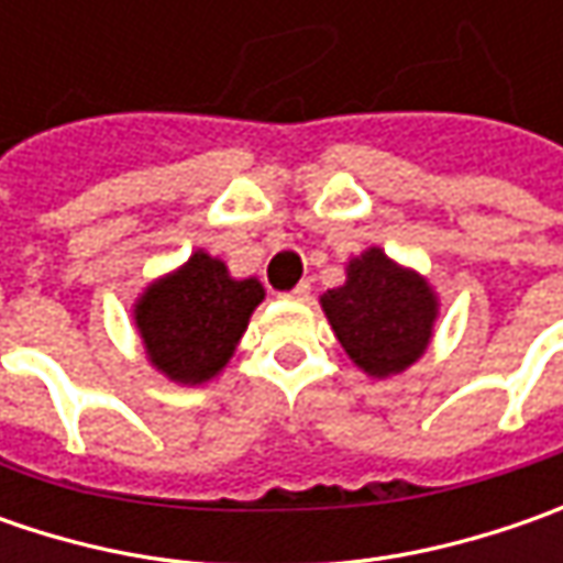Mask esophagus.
<instances>
[{
  "label": "esophagus",
  "instance_id": "34e87169",
  "mask_svg": "<svg viewBox=\"0 0 563 563\" xmlns=\"http://www.w3.org/2000/svg\"><path fill=\"white\" fill-rule=\"evenodd\" d=\"M294 300H310V282H300V285H294V291L288 294Z\"/></svg>",
  "mask_w": 563,
  "mask_h": 563
}]
</instances>
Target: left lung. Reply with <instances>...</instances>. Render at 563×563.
<instances>
[{"label": "left lung", "mask_w": 563, "mask_h": 563, "mask_svg": "<svg viewBox=\"0 0 563 563\" xmlns=\"http://www.w3.org/2000/svg\"><path fill=\"white\" fill-rule=\"evenodd\" d=\"M319 303L344 354L373 378L410 369L426 354L439 319L432 285L382 247L354 256L344 285L322 294Z\"/></svg>", "instance_id": "left-lung-1"}]
</instances>
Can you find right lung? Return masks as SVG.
<instances>
[{
	"instance_id": "right-lung-1",
	"label": "right lung",
	"mask_w": 563,
	"mask_h": 563,
	"mask_svg": "<svg viewBox=\"0 0 563 563\" xmlns=\"http://www.w3.org/2000/svg\"><path fill=\"white\" fill-rule=\"evenodd\" d=\"M263 297L256 278H234L206 250L190 253L185 266L146 285L134 303L146 360L178 385H203L234 357Z\"/></svg>"
}]
</instances>
